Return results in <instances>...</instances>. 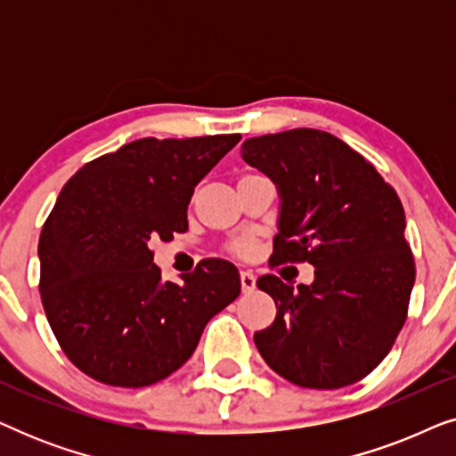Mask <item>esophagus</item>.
<instances>
[{"label": "esophagus", "instance_id": "1", "mask_svg": "<svg viewBox=\"0 0 456 456\" xmlns=\"http://www.w3.org/2000/svg\"><path fill=\"white\" fill-rule=\"evenodd\" d=\"M240 286H242V292H253L255 276L251 272H240Z\"/></svg>", "mask_w": 456, "mask_h": 456}]
</instances>
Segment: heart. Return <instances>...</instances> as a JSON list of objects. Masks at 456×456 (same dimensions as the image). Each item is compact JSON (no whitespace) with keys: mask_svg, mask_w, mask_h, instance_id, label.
Segmentation results:
<instances>
[{"mask_svg":"<svg viewBox=\"0 0 456 456\" xmlns=\"http://www.w3.org/2000/svg\"><path fill=\"white\" fill-rule=\"evenodd\" d=\"M232 248H234L236 255H242V257H247V255H251L253 245H251V240H239V242H234Z\"/></svg>","mask_w":456,"mask_h":456,"instance_id":"obj_1","label":"heart"}]
</instances>
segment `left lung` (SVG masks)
<instances>
[{
	"mask_svg": "<svg viewBox=\"0 0 456 456\" xmlns=\"http://www.w3.org/2000/svg\"><path fill=\"white\" fill-rule=\"evenodd\" d=\"M242 159L280 195L270 261L315 267L309 286L261 276L276 320L255 332L261 357L303 388L334 390L376 370L390 353L415 282L396 191L363 155L315 128L247 139Z\"/></svg>",
	"mask_w": 456,
	"mask_h": 456,
	"instance_id": "obj_1",
	"label": "left lung"
}]
</instances>
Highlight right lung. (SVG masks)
I'll use <instances>...</instances> for the list:
<instances>
[{"mask_svg": "<svg viewBox=\"0 0 456 456\" xmlns=\"http://www.w3.org/2000/svg\"><path fill=\"white\" fill-rule=\"evenodd\" d=\"M240 134L139 139L89 161L61 189L39 239L41 301L66 357L93 379L142 388L184 365L240 295L239 270L203 259L166 282L149 240L186 232L195 186Z\"/></svg>", "mask_w": 456, "mask_h": 456, "instance_id": "right-lung-1", "label": "right lung"}]
</instances>
